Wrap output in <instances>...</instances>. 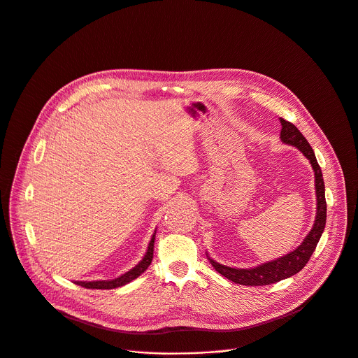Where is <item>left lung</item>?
<instances>
[{
	"instance_id": "obj_1",
	"label": "left lung",
	"mask_w": 358,
	"mask_h": 358,
	"mask_svg": "<svg viewBox=\"0 0 358 358\" xmlns=\"http://www.w3.org/2000/svg\"><path fill=\"white\" fill-rule=\"evenodd\" d=\"M280 124H282V131H280V140L286 144L294 145L297 147L304 157L308 159L313 167L315 171V188H316V196H317V213H316V221L313 224L312 231L308 234L303 239V242L290 253L285 255L282 258H278L272 262H266L264 265L255 266L250 269H235V268H229L225 265H221L215 261H213L211 258L210 262L214 266V269L221 273L222 276H225L227 279L239 283V285H245V286H265V285H271V283H276L279 280H283L286 278H290L293 275H296L297 272H300L306 264L309 262L310 257L313 255L319 239L324 231L326 227V196H324V181H323V174H322V169L316 160L315 151L312 150L309 141L304 138V136L299 131V129L280 117ZM208 257V255H207Z\"/></svg>"
}]
</instances>
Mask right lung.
I'll return each mask as SVG.
<instances>
[{
  "instance_id": "add662e5",
  "label": "right lung",
  "mask_w": 358,
  "mask_h": 358,
  "mask_svg": "<svg viewBox=\"0 0 358 358\" xmlns=\"http://www.w3.org/2000/svg\"><path fill=\"white\" fill-rule=\"evenodd\" d=\"M155 239H156V231L151 236V241L148 243V248H147L144 258L133 269H130L124 275H122L116 279H112V280H93V282H75V283L82 286V287H86V289H116V287H120V286L134 280L150 266V264L152 261V252H155Z\"/></svg>"
}]
</instances>
